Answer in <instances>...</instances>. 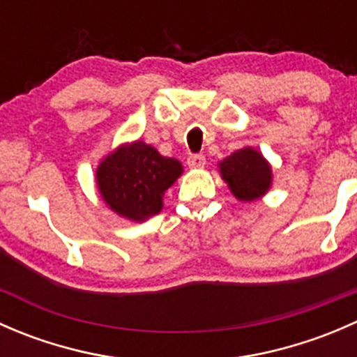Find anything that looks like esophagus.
<instances>
[{
	"label": "esophagus",
	"instance_id": "esophagus-1",
	"mask_svg": "<svg viewBox=\"0 0 357 357\" xmlns=\"http://www.w3.org/2000/svg\"><path fill=\"white\" fill-rule=\"evenodd\" d=\"M188 165L193 169H200L205 165V157L202 153H195V155L188 157Z\"/></svg>",
	"mask_w": 357,
	"mask_h": 357
}]
</instances>
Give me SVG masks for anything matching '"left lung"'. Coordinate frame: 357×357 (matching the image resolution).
I'll list each match as a JSON object with an SVG mask.
<instances>
[{
  "mask_svg": "<svg viewBox=\"0 0 357 357\" xmlns=\"http://www.w3.org/2000/svg\"><path fill=\"white\" fill-rule=\"evenodd\" d=\"M219 172L233 195L242 202L261 199L273 181L271 165L261 152L250 146L236 150L219 162Z\"/></svg>",
  "mask_w": 357,
  "mask_h": 357,
  "instance_id": "obj_1",
  "label": "left lung"
}]
</instances>
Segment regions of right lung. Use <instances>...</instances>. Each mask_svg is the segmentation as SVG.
Wrapping results in <instances>:
<instances>
[{"label": "right lung", "mask_w": 357, "mask_h": 357, "mask_svg": "<svg viewBox=\"0 0 357 357\" xmlns=\"http://www.w3.org/2000/svg\"><path fill=\"white\" fill-rule=\"evenodd\" d=\"M176 158L162 157L145 142L122 145L96 169L100 195L114 212L129 221H145L162 211V197L181 176Z\"/></svg>", "instance_id": "obj_1"}]
</instances>
